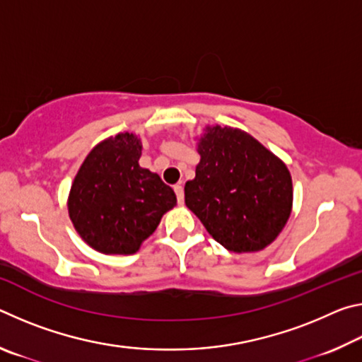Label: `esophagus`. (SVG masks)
<instances>
[{"instance_id":"34e87169","label":"esophagus","mask_w":362,"mask_h":362,"mask_svg":"<svg viewBox=\"0 0 362 362\" xmlns=\"http://www.w3.org/2000/svg\"><path fill=\"white\" fill-rule=\"evenodd\" d=\"M174 192L177 194V201H179V204H183V187H182V183H177V185H174Z\"/></svg>"}]
</instances>
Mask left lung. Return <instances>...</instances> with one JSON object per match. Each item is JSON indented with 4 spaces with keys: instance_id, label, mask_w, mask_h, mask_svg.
<instances>
[{
    "instance_id": "8db88e82",
    "label": "left lung",
    "mask_w": 362,
    "mask_h": 362,
    "mask_svg": "<svg viewBox=\"0 0 362 362\" xmlns=\"http://www.w3.org/2000/svg\"><path fill=\"white\" fill-rule=\"evenodd\" d=\"M199 163L185 183V204L207 233L236 254L269 246L292 212L289 169L250 134L206 126L198 139Z\"/></svg>"
}]
</instances>
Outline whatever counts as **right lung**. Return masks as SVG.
Here are the masks:
<instances>
[{
    "instance_id": "right-lung-1",
    "label": "right lung",
    "mask_w": 362,
    "mask_h": 362,
    "mask_svg": "<svg viewBox=\"0 0 362 362\" xmlns=\"http://www.w3.org/2000/svg\"><path fill=\"white\" fill-rule=\"evenodd\" d=\"M142 140L119 132L97 144L73 179L69 216L81 240L107 255L136 254L177 204L174 189L140 168Z\"/></svg>"
}]
</instances>
